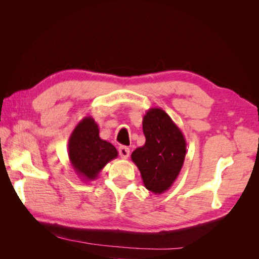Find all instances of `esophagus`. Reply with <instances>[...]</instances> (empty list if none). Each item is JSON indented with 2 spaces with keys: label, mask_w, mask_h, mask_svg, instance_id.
<instances>
[{
  "label": "esophagus",
  "mask_w": 259,
  "mask_h": 259,
  "mask_svg": "<svg viewBox=\"0 0 259 259\" xmlns=\"http://www.w3.org/2000/svg\"><path fill=\"white\" fill-rule=\"evenodd\" d=\"M119 154L122 159H127L130 156V148L126 146L119 147Z\"/></svg>",
  "instance_id": "esophagus-1"
}]
</instances>
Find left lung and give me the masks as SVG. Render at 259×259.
<instances>
[{"instance_id":"1","label":"left lung","mask_w":259,"mask_h":259,"mask_svg":"<svg viewBox=\"0 0 259 259\" xmlns=\"http://www.w3.org/2000/svg\"><path fill=\"white\" fill-rule=\"evenodd\" d=\"M144 146L133 151L146 189L162 194L173 186L184 165L187 143L183 132L161 108H151L143 117Z\"/></svg>"}]
</instances>
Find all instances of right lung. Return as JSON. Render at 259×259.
Masks as SVG:
<instances>
[{
    "label": "right lung",
    "mask_w": 259,
    "mask_h": 259,
    "mask_svg": "<svg viewBox=\"0 0 259 259\" xmlns=\"http://www.w3.org/2000/svg\"><path fill=\"white\" fill-rule=\"evenodd\" d=\"M68 155L75 174L83 182L96 179L106 164L117 156L115 147L99 137L98 124L92 116L77 123L68 142Z\"/></svg>",
    "instance_id": "obj_1"
}]
</instances>
